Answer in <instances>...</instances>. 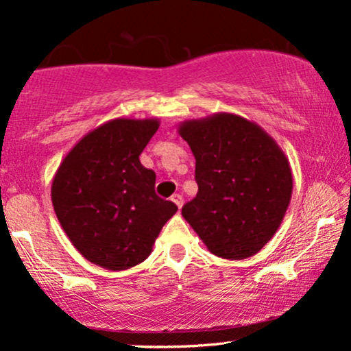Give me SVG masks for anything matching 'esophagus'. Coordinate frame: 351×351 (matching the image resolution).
<instances>
[{
  "instance_id": "34e87169",
  "label": "esophagus",
  "mask_w": 351,
  "mask_h": 351,
  "mask_svg": "<svg viewBox=\"0 0 351 351\" xmlns=\"http://www.w3.org/2000/svg\"><path fill=\"white\" fill-rule=\"evenodd\" d=\"M171 201L176 204V206H178V209H181V206H183V196L181 195H173Z\"/></svg>"
}]
</instances>
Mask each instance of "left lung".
<instances>
[{
	"label": "left lung",
	"mask_w": 351,
	"mask_h": 351,
	"mask_svg": "<svg viewBox=\"0 0 351 351\" xmlns=\"http://www.w3.org/2000/svg\"><path fill=\"white\" fill-rule=\"evenodd\" d=\"M178 134L195 155L198 183L181 215L217 257L241 261L259 252L291 204L285 153L263 127L228 112L184 120Z\"/></svg>",
	"instance_id": "left-lung-1"
}]
</instances>
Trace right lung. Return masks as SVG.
Listing matches in <instances>:
<instances>
[{
    "label": "right lung",
    "instance_id": "add662e5",
    "mask_svg": "<svg viewBox=\"0 0 351 351\" xmlns=\"http://www.w3.org/2000/svg\"><path fill=\"white\" fill-rule=\"evenodd\" d=\"M160 120H108L84 135L59 165L51 199L60 226L88 263L127 271L143 263L175 203L155 195V171L140 153Z\"/></svg>",
    "mask_w": 351,
    "mask_h": 351
}]
</instances>
